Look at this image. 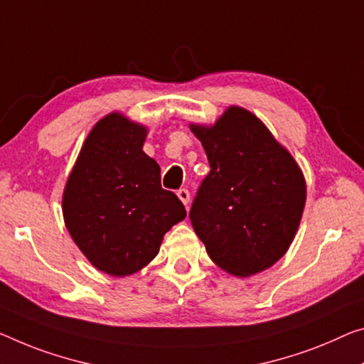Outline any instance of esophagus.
Wrapping results in <instances>:
<instances>
[{"instance_id": "34e87169", "label": "esophagus", "mask_w": 364, "mask_h": 364, "mask_svg": "<svg viewBox=\"0 0 364 364\" xmlns=\"http://www.w3.org/2000/svg\"><path fill=\"white\" fill-rule=\"evenodd\" d=\"M177 197L181 198V201H182L183 205H186V206L188 205V201H190V192H188L187 188H178V190H177Z\"/></svg>"}]
</instances>
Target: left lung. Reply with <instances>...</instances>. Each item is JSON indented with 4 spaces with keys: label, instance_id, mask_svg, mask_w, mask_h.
<instances>
[{
    "label": "left lung",
    "instance_id": "1",
    "mask_svg": "<svg viewBox=\"0 0 364 364\" xmlns=\"http://www.w3.org/2000/svg\"><path fill=\"white\" fill-rule=\"evenodd\" d=\"M210 163L190 208L206 252L223 270L250 277L287 254L306 203L298 163L252 112L228 107L215 125H190Z\"/></svg>",
    "mask_w": 364,
    "mask_h": 364
}]
</instances>
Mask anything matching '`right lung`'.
I'll use <instances>...</instances> for the list:
<instances>
[{"mask_svg": "<svg viewBox=\"0 0 364 364\" xmlns=\"http://www.w3.org/2000/svg\"><path fill=\"white\" fill-rule=\"evenodd\" d=\"M146 127L119 112L86 138L63 192V218L86 259L112 277L133 275L159 252L164 234L187 216L161 187L159 164L143 151Z\"/></svg>", "mask_w": 364, "mask_h": 364, "instance_id": "add662e5", "label": "right lung"}]
</instances>
